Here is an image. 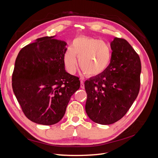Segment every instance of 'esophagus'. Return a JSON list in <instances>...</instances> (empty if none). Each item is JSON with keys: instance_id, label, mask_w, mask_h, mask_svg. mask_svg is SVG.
Here are the masks:
<instances>
[{"instance_id": "obj_1", "label": "esophagus", "mask_w": 158, "mask_h": 158, "mask_svg": "<svg viewBox=\"0 0 158 158\" xmlns=\"http://www.w3.org/2000/svg\"><path fill=\"white\" fill-rule=\"evenodd\" d=\"M80 88L82 89L84 88V83L83 82V80H80Z\"/></svg>"}]
</instances>
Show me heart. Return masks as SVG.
I'll list each match as a JSON object with an SVG mask.
<instances>
[{
	"mask_svg": "<svg viewBox=\"0 0 158 158\" xmlns=\"http://www.w3.org/2000/svg\"><path fill=\"white\" fill-rule=\"evenodd\" d=\"M111 49L108 44L95 38L80 36L66 49L64 63L69 73L76 70V58L80 69L88 76H97L106 69L111 59Z\"/></svg>",
	"mask_w": 158,
	"mask_h": 158,
	"instance_id": "1",
	"label": "heart"
}]
</instances>
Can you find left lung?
I'll return each mask as SVG.
<instances>
[{"label": "left lung", "instance_id": "left-lung-1", "mask_svg": "<svg viewBox=\"0 0 158 158\" xmlns=\"http://www.w3.org/2000/svg\"><path fill=\"white\" fill-rule=\"evenodd\" d=\"M110 64L103 73L84 83L85 112L91 120L111 125L125 115L140 90L141 63L128 42L114 37Z\"/></svg>", "mask_w": 158, "mask_h": 158}]
</instances>
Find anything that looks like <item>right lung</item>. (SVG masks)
I'll return each instance as SVG.
<instances>
[{"instance_id": "obj_1", "label": "right lung", "mask_w": 158, "mask_h": 158, "mask_svg": "<svg viewBox=\"0 0 158 158\" xmlns=\"http://www.w3.org/2000/svg\"><path fill=\"white\" fill-rule=\"evenodd\" d=\"M55 36L38 38L22 48L12 74V89L26 117L52 125L63 117L70 98L80 86L79 78L66 73V43Z\"/></svg>"}]
</instances>
